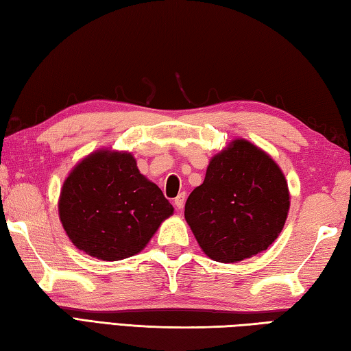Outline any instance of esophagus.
<instances>
[{"label": "esophagus", "instance_id": "esophagus-1", "mask_svg": "<svg viewBox=\"0 0 351 351\" xmlns=\"http://www.w3.org/2000/svg\"><path fill=\"white\" fill-rule=\"evenodd\" d=\"M174 205H176L177 210H182L183 205H185V194L182 193V194L177 195V197L174 199Z\"/></svg>", "mask_w": 351, "mask_h": 351}]
</instances>
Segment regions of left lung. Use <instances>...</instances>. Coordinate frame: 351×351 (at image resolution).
<instances>
[{
    "label": "left lung",
    "mask_w": 351,
    "mask_h": 351,
    "mask_svg": "<svg viewBox=\"0 0 351 351\" xmlns=\"http://www.w3.org/2000/svg\"><path fill=\"white\" fill-rule=\"evenodd\" d=\"M288 210L290 193L278 163L237 138L211 158L204 183L186 200L185 219L208 257L234 263L265 251Z\"/></svg>",
    "instance_id": "8db88e82"
}]
</instances>
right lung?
Segmentation results:
<instances>
[{"label":"right lung","instance_id":"add662e5","mask_svg":"<svg viewBox=\"0 0 351 351\" xmlns=\"http://www.w3.org/2000/svg\"><path fill=\"white\" fill-rule=\"evenodd\" d=\"M58 213L78 250L114 262L140 253L174 208L140 174L132 154L100 149L67 176Z\"/></svg>","mask_w":351,"mask_h":351}]
</instances>
